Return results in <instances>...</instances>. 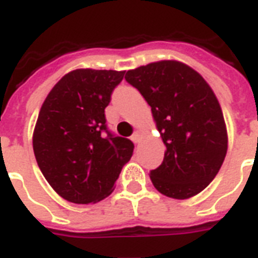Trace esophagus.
<instances>
[{"label":"esophagus","mask_w":258,"mask_h":258,"mask_svg":"<svg viewBox=\"0 0 258 258\" xmlns=\"http://www.w3.org/2000/svg\"><path fill=\"white\" fill-rule=\"evenodd\" d=\"M131 139H133V142L139 143L141 142V139H142V133H141V131H135L133 137H131Z\"/></svg>","instance_id":"obj_1"}]
</instances>
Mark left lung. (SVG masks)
<instances>
[{
  "instance_id": "obj_1",
  "label": "left lung",
  "mask_w": 258,
  "mask_h": 258,
  "mask_svg": "<svg viewBox=\"0 0 258 258\" xmlns=\"http://www.w3.org/2000/svg\"><path fill=\"white\" fill-rule=\"evenodd\" d=\"M124 78L151 107L166 146L162 164L150 172L155 189L178 200L200 194L227 153L226 123L211 86L178 60L153 62L128 70Z\"/></svg>"
}]
</instances>
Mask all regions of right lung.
Masks as SVG:
<instances>
[{"label": "right lung", "mask_w": 258, "mask_h": 258, "mask_svg": "<svg viewBox=\"0 0 258 258\" xmlns=\"http://www.w3.org/2000/svg\"><path fill=\"white\" fill-rule=\"evenodd\" d=\"M124 72L77 69L44 100L33 130L35 158L52 189L77 204L97 203L113 190L134 143L115 137L105 108Z\"/></svg>", "instance_id": "obj_1"}]
</instances>
